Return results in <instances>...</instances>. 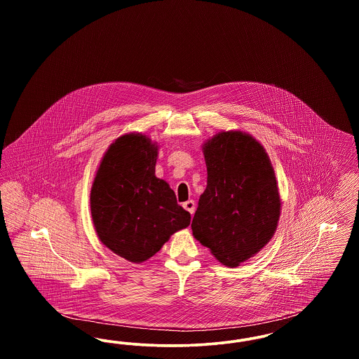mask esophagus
I'll use <instances>...</instances> for the list:
<instances>
[{
  "mask_svg": "<svg viewBox=\"0 0 359 359\" xmlns=\"http://www.w3.org/2000/svg\"><path fill=\"white\" fill-rule=\"evenodd\" d=\"M183 207L187 210L188 212H189L191 215H194L195 208H196V205H195V202H194V201H187V202H184V203H183Z\"/></svg>",
  "mask_w": 359,
  "mask_h": 359,
  "instance_id": "1",
  "label": "esophagus"
}]
</instances>
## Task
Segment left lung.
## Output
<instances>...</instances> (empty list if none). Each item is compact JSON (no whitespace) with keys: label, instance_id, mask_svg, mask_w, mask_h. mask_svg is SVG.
Returning a JSON list of instances; mask_svg holds the SVG:
<instances>
[{"label":"left lung","instance_id":"1","mask_svg":"<svg viewBox=\"0 0 359 359\" xmlns=\"http://www.w3.org/2000/svg\"><path fill=\"white\" fill-rule=\"evenodd\" d=\"M207 187L191 223L192 234L221 264L234 268L272 239L281 199L264 147L241 130L203 144Z\"/></svg>","mask_w":359,"mask_h":359}]
</instances>
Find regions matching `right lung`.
<instances>
[{
  "instance_id": "obj_1",
  "label": "right lung",
  "mask_w": 359,
  "mask_h": 359,
  "mask_svg": "<svg viewBox=\"0 0 359 359\" xmlns=\"http://www.w3.org/2000/svg\"><path fill=\"white\" fill-rule=\"evenodd\" d=\"M157 154L158 145L149 137L122 135L103 154L90 192L98 238L133 264L154 256L191 221L170 184L156 177Z\"/></svg>"
}]
</instances>
